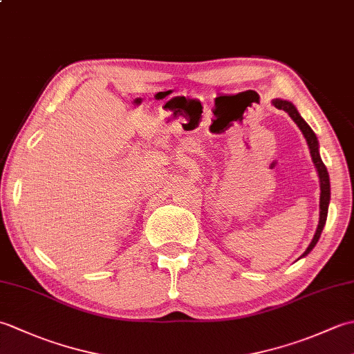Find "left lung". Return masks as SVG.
<instances>
[{
  "label": "left lung",
  "instance_id": "8db88e82",
  "mask_svg": "<svg viewBox=\"0 0 354 354\" xmlns=\"http://www.w3.org/2000/svg\"><path fill=\"white\" fill-rule=\"evenodd\" d=\"M272 104L277 109H283L284 112H288L289 117L293 120V122L297 123V126L299 127V131L303 132L304 138L307 141V146L310 149V155H312V161L315 164V167H317L318 171V176H319V187H321V196H319V222H318V228L315 231V236L312 239L310 245L307 246V250L304 251V254L301 255L299 259L306 257L307 254H309L315 245L318 243V240L321 237V232L322 228H324L326 221H327V213H328V204H330V178H328V171L327 167L324 165L321 160V155H319V145H318V138L315 132L312 131V127L306 123V120L299 115L298 109L295 108V104L292 102L288 100H283V99H274Z\"/></svg>",
  "mask_w": 354,
  "mask_h": 354
}]
</instances>
